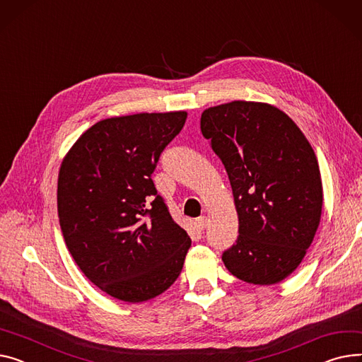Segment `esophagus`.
Here are the masks:
<instances>
[{
    "label": "esophagus",
    "mask_w": 362,
    "mask_h": 362,
    "mask_svg": "<svg viewBox=\"0 0 362 362\" xmlns=\"http://www.w3.org/2000/svg\"><path fill=\"white\" fill-rule=\"evenodd\" d=\"M197 227L199 231H204L206 228V216H199L197 220Z\"/></svg>",
    "instance_id": "obj_1"
}]
</instances>
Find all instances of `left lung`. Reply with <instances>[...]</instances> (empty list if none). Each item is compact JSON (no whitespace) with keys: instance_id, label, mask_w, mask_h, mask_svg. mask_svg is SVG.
<instances>
[{"instance_id":"8db88e82","label":"left lung","mask_w":362,"mask_h":362,"mask_svg":"<svg viewBox=\"0 0 362 362\" xmlns=\"http://www.w3.org/2000/svg\"><path fill=\"white\" fill-rule=\"evenodd\" d=\"M201 131L226 167L238 214V237L223 253L226 268L249 284L281 282L297 269L320 223L315 151L293 119L267 103L209 107Z\"/></svg>"}]
</instances>
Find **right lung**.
Masks as SVG:
<instances>
[{
  "label": "right lung",
  "instance_id": "add662e5",
  "mask_svg": "<svg viewBox=\"0 0 362 362\" xmlns=\"http://www.w3.org/2000/svg\"><path fill=\"white\" fill-rule=\"evenodd\" d=\"M186 112L138 113L100 120L64 158L58 216L65 245L83 274L127 303L170 286L190 247L151 179Z\"/></svg>",
  "mask_w": 362,
  "mask_h": 362
}]
</instances>
